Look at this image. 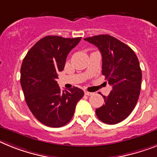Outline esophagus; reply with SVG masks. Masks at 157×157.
<instances>
[{
	"label": "esophagus",
	"instance_id": "obj_1",
	"mask_svg": "<svg viewBox=\"0 0 157 157\" xmlns=\"http://www.w3.org/2000/svg\"><path fill=\"white\" fill-rule=\"evenodd\" d=\"M85 94L87 95V96H92V95H93V94H94V93H90V92H88V91H85Z\"/></svg>",
	"mask_w": 157,
	"mask_h": 157
}]
</instances>
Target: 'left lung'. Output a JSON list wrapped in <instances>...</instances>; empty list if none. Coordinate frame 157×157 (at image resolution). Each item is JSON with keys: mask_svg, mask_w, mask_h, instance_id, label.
I'll list each match as a JSON object with an SVG mask.
<instances>
[{"mask_svg": "<svg viewBox=\"0 0 157 157\" xmlns=\"http://www.w3.org/2000/svg\"><path fill=\"white\" fill-rule=\"evenodd\" d=\"M99 48L102 56V74L113 90L103 96L105 104L96 109L100 121L115 124L127 118L137 103L142 72L137 56L127 44L109 35L85 38Z\"/></svg>", "mask_w": 157, "mask_h": 157, "instance_id": "8db88e82", "label": "left lung"}]
</instances>
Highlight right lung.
Listing matches in <instances>:
<instances>
[{
  "instance_id": "1",
  "label": "right lung",
  "mask_w": 157,
  "mask_h": 157,
  "mask_svg": "<svg viewBox=\"0 0 157 157\" xmlns=\"http://www.w3.org/2000/svg\"><path fill=\"white\" fill-rule=\"evenodd\" d=\"M81 37L47 36L38 40L24 58L21 85L33 115L40 123L52 128L65 125L74 114L84 91L73 87L61 91L56 79L63 71L68 54Z\"/></svg>"
}]
</instances>
